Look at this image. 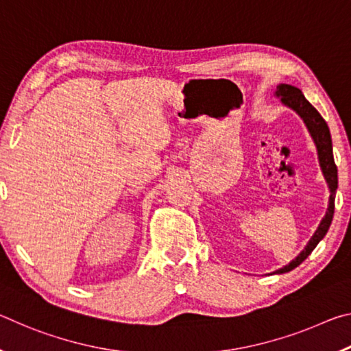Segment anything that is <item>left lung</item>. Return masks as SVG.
Masks as SVG:
<instances>
[{
	"label": "left lung",
	"mask_w": 351,
	"mask_h": 351,
	"mask_svg": "<svg viewBox=\"0 0 351 351\" xmlns=\"http://www.w3.org/2000/svg\"><path fill=\"white\" fill-rule=\"evenodd\" d=\"M274 96L280 99V102L285 106H288V108L295 111L297 114L300 116L302 121H304V123L308 128V132H310L311 138L314 141V145H316V148H317L320 170H322L325 181H326V184H328V189H330L328 209H326L325 217L322 218V221H320V224L317 226L316 232H314L310 241L306 243L304 251L297 255L294 260H291L287 266H283V268L274 271V274H285V272H289L294 268H297V266H299L302 261H304L308 255L314 251V247L319 245V241L324 239L326 232H328L330 224L332 221V215H335V197H336V190H337V167L335 164V158H332V144H331L330 128H328V125H326V122L324 121V117L319 114V111L305 99L304 93H302L299 88H295L293 85L280 83V85L277 86Z\"/></svg>",
	"instance_id": "obj_1"
}]
</instances>
